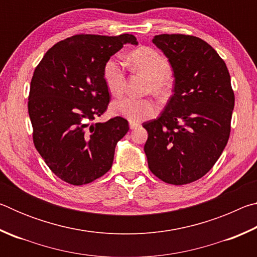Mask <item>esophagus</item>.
I'll return each mask as SVG.
<instances>
[{
  "label": "esophagus",
  "mask_w": 257,
  "mask_h": 257,
  "mask_svg": "<svg viewBox=\"0 0 257 257\" xmlns=\"http://www.w3.org/2000/svg\"><path fill=\"white\" fill-rule=\"evenodd\" d=\"M139 125H141V123H139V122H132V121H130V122H129L130 129H137Z\"/></svg>",
  "instance_id": "1"
}]
</instances>
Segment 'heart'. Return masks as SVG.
I'll return each mask as SVG.
<instances>
[{"label": "heart", "mask_w": 257, "mask_h": 257, "mask_svg": "<svg viewBox=\"0 0 257 257\" xmlns=\"http://www.w3.org/2000/svg\"><path fill=\"white\" fill-rule=\"evenodd\" d=\"M129 59L137 70L144 72L151 79L150 90L158 95H165L169 92L171 64L167 58L150 47H141L135 50ZM103 79L110 93L113 95L122 94L125 88L122 62L116 58L108 59L103 67ZM111 111L113 114L122 116L132 122H141L156 114L158 104L151 98L124 96L112 103Z\"/></svg>", "instance_id": "1"}]
</instances>
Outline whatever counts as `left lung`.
Masks as SVG:
<instances>
[{
	"label": "left lung",
	"instance_id": "1",
	"mask_svg": "<svg viewBox=\"0 0 257 257\" xmlns=\"http://www.w3.org/2000/svg\"><path fill=\"white\" fill-rule=\"evenodd\" d=\"M153 43L171 64L175 87L159 118L143 123L147 162L167 184H190L211 170L228 143L234 106L230 75L201 38L162 34Z\"/></svg>",
	"mask_w": 257,
	"mask_h": 257
}]
</instances>
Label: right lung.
<instances>
[{
  "label": "right lung",
  "instance_id": "obj_1",
  "mask_svg": "<svg viewBox=\"0 0 257 257\" xmlns=\"http://www.w3.org/2000/svg\"><path fill=\"white\" fill-rule=\"evenodd\" d=\"M134 35H75L56 43L34 71L28 97L34 145L52 172L73 186L89 184L110 170L115 145L129 130L115 116L93 123L106 111L110 94L104 63Z\"/></svg>",
  "mask_w": 257,
  "mask_h": 257
}]
</instances>
